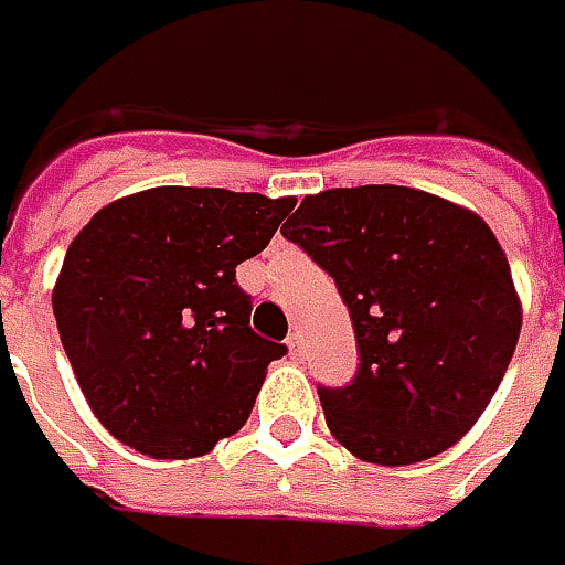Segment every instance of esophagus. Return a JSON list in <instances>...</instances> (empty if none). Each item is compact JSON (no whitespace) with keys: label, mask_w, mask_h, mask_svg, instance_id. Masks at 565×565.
Returning a JSON list of instances; mask_svg holds the SVG:
<instances>
[{"label":"esophagus","mask_w":565,"mask_h":565,"mask_svg":"<svg viewBox=\"0 0 565 565\" xmlns=\"http://www.w3.org/2000/svg\"><path fill=\"white\" fill-rule=\"evenodd\" d=\"M286 345H289V355H292V359H301V355H305V337H301V333H289Z\"/></svg>","instance_id":"1"}]
</instances>
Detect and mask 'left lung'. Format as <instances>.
Here are the masks:
<instances>
[{
	"label": "left lung",
	"instance_id": "8db88e82",
	"mask_svg": "<svg viewBox=\"0 0 565 565\" xmlns=\"http://www.w3.org/2000/svg\"><path fill=\"white\" fill-rule=\"evenodd\" d=\"M282 235L337 279L359 342L349 386H317L352 456L412 466L462 440L510 367L522 305L510 260L466 206L402 185L305 198Z\"/></svg>",
	"mask_w": 565,
	"mask_h": 565
}]
</instances>
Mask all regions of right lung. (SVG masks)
Here are the masks:
<instances>
[{
  "instance_id": "right-lung-1",
  "label": "right lung",
  "mask_w": 565,
  "mask_h": 565,
  "mask_svg": "<svg viewBox=\"0 0 565 565\" xmlns=\"http://www.w3.org/2000/svg\"><path fill=\"white\" fill-rule=\"evenodd\" d=\"M295 198L147 188L68 245L53 315L99 424L153 459H194L248 422L286 345L250 330L235 267L270 245Z\"/></svg>"
}]
</instances>
